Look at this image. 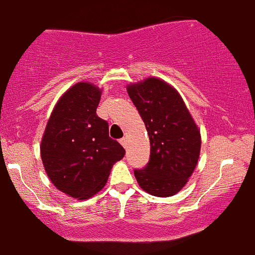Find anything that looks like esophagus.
Returning a JSON list of instances; mask_svg holds the SVG:
<instances>
[{"instance_id": "1", "label": "esophagus", "mask_w": 255, "mask_h": 255, "mask_svg": "<svg viewBox=\"0 0 255 255\" xmlns=\"http://www.w3.org/2000/svg\"><path fill=\"white\" fill-rule=\"evenodd\" d=\"M119 142H121V144L124 146V148H127L128 146V140H127V138H122L121 140H119Z\"/></svg>"}]
</instances>
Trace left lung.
Instances as JSON below:
<instances>
[{
    "label": "left lung",
    "instance_id": "obj_1",
    "mask_svg": "<svg viewBox=\"0 0 255 255\" xmlns=\"http://www.w3.org/2000/svg\"><path fill=\"white\" fill-rule=\"evenodd\" d=\"M128 97L142 117L150 140V158L134 176L143 190L170 197L186 185L199 158L200 132L179 93L149 77L128 86Z\"/></svg>",
    "mask_w": 255,
    "mask_h": 255
}]
</instances>
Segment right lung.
I'll return each instance as SVG.
<instances>
[{
	"label": "right lung",
	"mask_w": 255,
	"mask_h": 255,
	"mask_svg": "<svg viewBox=\"0 0 255 255\" xmlns=\"http://www.w3.org/2000/svg\"><path fill=\"white\" fill-rule=\"evenodd\" d=\"M101 91L88 82L69 88L53 109L40 154L51 182L73 198L88 199L105 186L112 166L125 155L97 115Z\"/></svg>",
	"instance_id": "1"
}]
</instances>
